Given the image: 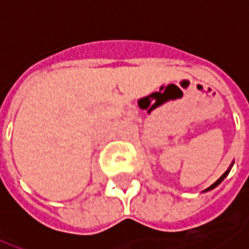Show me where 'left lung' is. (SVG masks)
<instances>
[{
  "mask_svg": "<svg viewBox=\"0 0 249 249\" xmlns=\"http://www.w3.org/2000/svg\"><path fill=\"white\" fill-rule=\"evenodd\" d=\"M228 172H230V171H227V172H225L224 175H223V176H221V178H220L219 180H217V181H216V183H214V184H212V185H211V187H209L208 189H207V191H209V189H213V188L216 187V185H219V184L221 183V181H223V180H224V178H225V176H227V175H228Z\"/></svg>",
  "mask_w": 249,
  "mask_h": 249,
  "instance_id": "obj_1",
  "label": "left lung"
}]
</instances>
